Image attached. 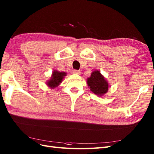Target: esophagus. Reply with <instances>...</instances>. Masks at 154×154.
Listing matches in <instances>:
<instances>
[{
	"label": "esophagus",
	"mask_w": 154,
	"mask_h": 154,
	"mask_svg": "<svg viewBox=\"0 0 154 154\" xmlns=\"http://www.w3.org/2000/svg\"><path fill=\"white\" fill-rule=\"evenodd\" d=\"M72 72H73L74 74H78V75H80V73H81L80 71H78V70H73V71H72Z\"/></svg>",
	"instance_id": "34e87169"
}]
</instances>
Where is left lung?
Instances as JSON below:
<instances>
[{"label":"left lung","instance_id":"left-lung-1","mask_svg":"<svg viewBox=\"0 0 154 154\" xmlns=\"http://www.w3.org/2000/svg\"><path fill=\"white\" fill-rule=\"evenodd\" d=\"M87 83L91 91L100 97L103 96L109 88L108 82L98 70H95L91 73V76L87 79Z\"/></svg>","mask_w":154,"mask_h":154}]
</instances>
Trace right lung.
Wrapping results in <instances>:
<instances>
[{
  "mask_svg": "<svg viewBox=\"0 0 154 154\" xmlns=\"http://www.w3.org/2000/svg\"><path fill=\"white\" fill-rule=\"evenodd\" d=\"M67 75L65 72H60L57 70H54L48 82H46V85L51 88H54L58 87Z\"/></svg>",
  "mask_w": 154,
  "mask_h": 154,
  "instance_id": "add662e5",
  "label": "right lung"
}]
</instances>
